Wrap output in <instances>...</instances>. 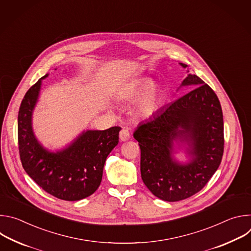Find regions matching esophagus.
Wrapping results in <instances>:
<instances>
[{
  "label": "esophagus",
  "mask_w": 251,
  "mask_h": 251,
  "mask_svg": "<svg viewBox=\"0 0 251 251\" xmlns=\"http://www.w3.org/2000/svg\"><path fill=\"white\" fill-rule=\"evenodd\" d=\"M119 138H120V141L121 142H126L130 139V133L127 129H122L120 131V134H119Z\"/></svg>",
  "instance_id": "1"
}]
</instances>
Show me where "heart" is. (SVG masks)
I'll list each match as a JSON object with an SVG mask.
<instances>
[{
  "mask_svg": "<svg viewBox=\"0 0 251 251\" xmlns=\"http://www.w3.org/2000/svg\"><path fill=\"white\" fill-rule=\"evenodd\" d=\"M124 101H135L133 112L137 118L147 119L152 117L160 108L164 100L163 89L155 85V80L145 77L136 80L120 93Z\"/></svg>",
  "mask_w": 251,
  "mask_h": 251,
  "instance_id": "1",
  "label": "heart"
}]
</instances>
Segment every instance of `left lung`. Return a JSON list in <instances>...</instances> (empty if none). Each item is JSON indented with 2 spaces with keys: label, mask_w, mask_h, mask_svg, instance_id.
<instances>
[{
  "label": "left lung",
  "mask_w": 251,
  "mask_h": 251,
  "mask_svg": "<svg viewBox=\"0 0 251 251\" xmlns=\"http://www.w3.org/2000/svg\"><path fill=\"white\" fill-rule=\"evenodd\" d=\"M183 68L188 65L180 62ZM177 90H193L162 108L134 132L141 149V176L157 198L178 201L200 192L219 169L224 154L220 100L199 76L190 74ZM183 150L188 162L174 158Z\"/></svg>",
  "instance_id": "obj_1"
}]
</instances>
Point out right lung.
Segmentation results:
<instances>
[{"label":"right lung","mask_w":251,"mask_h":251,"mask_svg":"<svg viewBox=\"0 0 251 251\" xmlns=\"http://www.w3.org/2000/svg\"><path fill=\"white\" fill-rule=\"evenodd\" d=\"M43 76L25 93L19 110L18 139L22 165L44 191L63 201H79L100 186L107 156L117 146L120 127L84 130L65 147L50 151L32 128V114L40 97Z\"/></svg>","instance_id":"right-lung-1"}]
</instances>
